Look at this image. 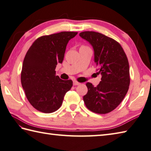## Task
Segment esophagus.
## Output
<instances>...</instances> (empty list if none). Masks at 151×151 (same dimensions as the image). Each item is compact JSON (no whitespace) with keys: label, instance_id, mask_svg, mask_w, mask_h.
<instances>
[{"label":"esophagus","instance_id":"obj_1","mask_svg":"<svg viewBox=\"0 0 151 151\" xmlns=\"http://www.w3.org/2000/svg\"><path fill=\"white\" fill-rule=\"evenodd\" d=\"M80 84H81V83H80V82L76 81H73V85L74 86H78Z\"/></svg>","mask_w":151,"mask_h":151}]
</instances>
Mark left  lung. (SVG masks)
I'll return each mask as SVG.
<instances>
[{
    "label": "left lung",
    "instance_id": "obj_1",
    "mask_svg": "<svg viewBox=\"0 0 151 151\" xmlns=\"http://www.w3.org/2000/svg\"><path fill=\"white\" fill-rule=\"evenodd\" d=\"M79 36L91 45L94 61L101 74L97 87L88 82L84 103L94 113L105 114L116 108L129 90V63L121 45L104 34L92 31L82 32Z\"/></svg>",
    "mask_w": 151,
    "mask_h": 151
}]
</instances>
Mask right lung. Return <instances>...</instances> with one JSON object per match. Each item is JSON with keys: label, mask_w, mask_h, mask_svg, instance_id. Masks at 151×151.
I'll return each mask as SVG.
<instances>
[{"label": "right lung", "mask_w": 151, "mask_h": 151, "mask_svg": "<svg viewBox=\"0 0 151 151\" xmlns=\"http://www.w3.org/2000/svg\"><path fill=\"white\" fill-rule=\"evenodd\" d=\"M78 32H62L41 36L34 41L24 57L21 84L27 99L37 110L52 113L62 105L66 93L73 86L71 80L56 76V67L62 63L69 41Z\"/></svg>", "instance_id": "obj_1"}]
</instances>
